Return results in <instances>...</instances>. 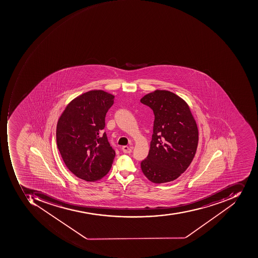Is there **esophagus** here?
Instances as JSON below:
<instances>
[{"instance_id": "34e87169", "label": "esophagus", "mask_w": 258, "mask_h": 258, "mask_svg": "<svg viewBox=\"0 0 258 258\" xmlns=\"http://www.w3.org/2000/svg\"><path fill=\"white\" fill-rule=\"evenodd\" d=\"M121 150H122L124 154H130L133 151V148L132 147H128V146H123Z\"/></svg>"}]
</instances>
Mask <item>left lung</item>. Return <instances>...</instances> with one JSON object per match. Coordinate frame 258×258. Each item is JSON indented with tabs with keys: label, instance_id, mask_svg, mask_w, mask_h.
Returning a JSON list of instances; mask_svg holds the SVG:
<instances>
[{
	"label": "left lung",
	"instance_id": "obj_1",
	"mask_svg": "<svg viewBox=\"0 0 258 258\" xmlns=\"http://www.w3.org/2000/svg\"><path fill=\"white\" fill-rule=\"evenodd\" d=\"M141 102L155 114L149 153L141 162V169L153 183L172 181L194 158L199 141L197 124L187 103L169 91H155Z\"/></svg>",
	"mask_w": 258,
	"mask_h": 258
}]
</instances>
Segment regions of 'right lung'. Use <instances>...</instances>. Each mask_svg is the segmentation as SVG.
Listing matches in <instances>:
<instances>
[{
	"instance_id": "1",
	"label": "right lung",
	"mask_w": 258,
	"mask_h": 258,
	"mask_svg": "<svg viewBox=\"0 0 258 258\" xmlns=\"http://www.w3.org/2000/svg\"><path fill=\"white\" fill-rule=\"evenodd\" d=\"M114 99L103 90L89 91L72 100L57 123V147L62 160L73 174L86 181L100 179L112 166L115 151L103 130Z\"/></svg>"
}]
</instances>
